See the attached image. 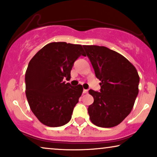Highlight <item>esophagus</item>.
Returning <instances> with one entry per match:
<instances>
[{"mask_svg": "<svg viewBox=\"0 0 157 157\" xmlns=\"http://www.w3.org/2000/svg\"><path fill=\"white\" fill-rule=\"evenodd\" d=\"M83 94L88 93V90H87V89H83Z\"/></svg>", "mask_w": 157, "mask_h": 157, "instance_id": "34e87169", "label": "esophagus"}]
</instances>
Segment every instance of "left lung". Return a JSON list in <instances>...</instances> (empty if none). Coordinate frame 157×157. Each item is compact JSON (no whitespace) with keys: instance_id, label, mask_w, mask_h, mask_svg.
<instances>
[{"instance_id":"8db88e82","label":"left lung","mask_w":157,"mask_h":157,"mask_svg":"<svg viewBox=\"0 0 157 157\" xmlns=\"http://www.w3.org/2000/svg\"><path fill=\"white\" fill-rule=\"evenodd\" d=\"M100 91L90 89L94 102L88 107L91 123L112 128L131 113L138 94L139 76L133 64L118 52L104 46L84 45Z\"/></svg>"}]
</instances>
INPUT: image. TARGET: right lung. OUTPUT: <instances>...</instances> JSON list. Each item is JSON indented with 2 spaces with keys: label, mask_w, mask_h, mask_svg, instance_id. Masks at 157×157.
<instances>
[{
  "label": "right lung",
  "mask_w": 157,
  "mask_h": 157,
  "mask_svg": "<svg viewBox=\"0 0 157 157\" xmlns=\"http://www.w3.org/2000/svg\"><path fill=\"white\" fill-rule=\"evenodd\" d=\"M85 56L81 44L64 42L44 46L31 59L25 74L26 96L34 115L49 127H60L71 119L83 92L81 84L73 86L71 78L74 62Z\"/></svg>",
  "instance_id": "obj_1"
}]
</instances>
